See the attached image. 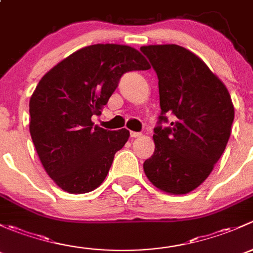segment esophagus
<instances>
[{
	"mask_svg": "<svg viewBox=\"0 0 253 253\" xmlns=\"http://www.w3.org/2000/svg\"><path fill=\"white\" fill-rule=\"evenodd\" d=\"M130 136H131L132 139H136V137H140V136H141V132H137V131H130Z\"/></svg>",
	"mask_w": 253,
	"mask_h": 253,
	"instance_id": "obj_1",
	"label": "esophagus"
}]
</instances>
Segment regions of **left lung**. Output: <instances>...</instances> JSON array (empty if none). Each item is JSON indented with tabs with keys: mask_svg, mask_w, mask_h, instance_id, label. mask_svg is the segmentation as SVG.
I'll use <instances>...</instances> for the list:
<instances>
[{
	"mask_svg": "<svg viewBox=\"0 0 253 253\" xmlns=\"http://www.w3.org/2000/svg\"><path fill=\"white\" fill-rule=\"evenodd\" d=\"M157 73L161 116L153 129L155 152L145 161L148 180L162 191L184 195L199 187L225 150L234 106L225 85L206 63L178 45L142 46ZM167 113L174 116L168 123Z\"/></svg>",
	"mask_w": 253,
	"mask_h": 253,
	"instance_id": "1",
	"label": "left lung"
}]
</instances>
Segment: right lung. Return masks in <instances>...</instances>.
<instances>
[{
	"mask_svg": "<svg viewBox=\"0 0 253 253\" xmlns=\"http://www.w3.org/2000/svg\"><path fill=\"white\" fill-rule=\"evenodd\" d=\"M150 69L137 49L116 43L86 46L59 62L30 97L29 130L49 178L69 194H85L107 176L114 155L130 136L93 126L122 75Z\"/></svg>",
	"mask_w": 253,
	"mask_h": 253,
	"instance_id": "right-lung-1",
	"label": "right lung"
}]
</instances>
